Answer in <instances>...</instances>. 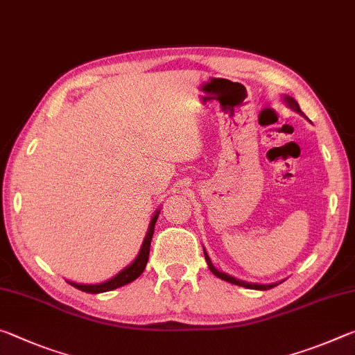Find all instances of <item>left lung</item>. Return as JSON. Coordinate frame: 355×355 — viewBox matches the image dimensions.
<instances>
[{
  "mask_svg": "<svg viewBox=\"0 0 355 355\" xmlns=\"http://www.w3.org/2000/svg\"><path fill=\"white\" fill-rule=\"evenodd\" d=\"M284 100H285V103H286L288 106H290L293 111H296V112H299V114H300V116H304V112L300 111L299 103H297L296 100L291 98V97H288V95H285ZM203 254H205V260H207V263H208L209 271H211V272L216 275V277H219V279L225 280V282H230V284H233V285L244 286V288H250V290H269V288H274V286H277V285H279V284H269V285L249 284V282H244V280H239V279L232 277V275H228V274H225V272H220V271H218V269H216V268L213 266V263H211V260H209V257H208V254L205 252V249H203Z\"/></svg>",
  "mask_w": 355,
  "mask_h": 355,
  "instance_id": "1",
  "label": "left lung"
}]
</instances>
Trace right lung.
<instances>
[{
    "mask_svg": "<svg viewBox=\"0 0 355 355\" xmlns=\"http://www.w3.org/2000/svg\"><path fill=\"white\" fill-rule=\"evenodd\" d=\"M158 214L159 211H156L153 214L152 220H150V225H148V232L146 238H144V243L141 245V250L137 257L135 258V261L127 266L125 269H122L116 277H112L110 280L103 282V284H97V285H84V284H76V282H69L71 286L78 288V290L81 291H86V293H92V294H97V293H105V291H111V290H116V288H120L123 285L130 284V282L136 280L139 275L144 272V269H146V264L148 261V254H150V243H152V236H153V232H155V224H156V219H158Z\"/></svg>",
    "mask_w": 355,
    "mask_h": 355,
    "instance_id": "obj_1",
    "label": "right lung"
}]
</instances>
